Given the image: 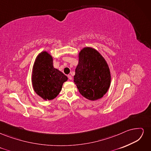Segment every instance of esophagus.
<instances>
[{"instance_id":"34e87169","label":"esophagus","mask_w":151,"mask_h":151,"mask_svg":"<svg viewBox=\"0 0 151 151\" xmlns=\"http://www.w3.org/2000/svg\"><path fill=\"white\" fill-rule=\"evenodd\" d=\"M67 77H68V79H70V80H72V76H71L70 75H68Z\"/></svg>"}]
</instances>
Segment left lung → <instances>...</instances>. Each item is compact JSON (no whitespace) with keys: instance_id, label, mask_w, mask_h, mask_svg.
<instances>
[{"instance_id":"8db88e82","label":"left lung","mask_w":151,"mask_h":151,"mask_svg":"<svg viewBox=\"0 0 151 151\" xmlns=\"http://www.w3.org/2000/svg\"><path fill=\"white\" fill-rule=\"evenodd\" d=\"M74 79L81 94L94 101L101 98L108 91L111 83L110 72L101 55L95 49L87 47L79 53Z\"/></svg>"}]
</instances>
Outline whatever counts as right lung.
Segmentation results:
<instances>
[{
	"instance_id": "1",
	"label": "right lung",
	"mask_w": 151,
	"mask_h": 151,
	"mask_svg": "<svg viewBox=\"0 0 151 151\" xmlns=\"http://www.w3.org/2000/svg\"><path fill=\"white\" fill-rule=\"evenodd\" d=\"M67 77L53 66V58L47 52L41 53L33 66L32 83L36 93L45 100L54 99L60 92Z\"/></svg>"
}]
</instances>
